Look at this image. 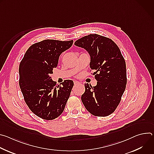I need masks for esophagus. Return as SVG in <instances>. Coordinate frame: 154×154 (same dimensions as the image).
<instances>
[{"instance_id": "34e87169", "label": "esophagus", "mask_w": 154, "mask_h": 154, "mask_svg": "<svg viewBox=\"0 0 154 154\" xmlns=\"http://www.w3.org/2000/svg\"><path fill=\"white\" fill-rule=\"evenodd\" d=\"M74 84L75 86H76V85H77L80 84V83L79 82H77V81H76V80H75V81H74Z\"/></svg>"}]
</instances>
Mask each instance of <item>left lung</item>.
Listing matches in <instances>:
<instances>
[{
    "label": "left lung",
    "mask_w": 154,
    "mask_h": 154,
    "mask_svg": "<svg viewBox=\"0 0 154 154\" xmlns=\"http://www.w3.org/2000/svg\"><path fill=\"white\" fill-rule=\"evenodd\" d=\"M74 45L90 55V68L97 85L85 84L82 101L86 109L96 116L111 115L119 105L127 84L125 60L116 44L108 38L90 34L77 40Z\"/></svg>",
    "instance_id": "8db88e82"
}]
</instances>
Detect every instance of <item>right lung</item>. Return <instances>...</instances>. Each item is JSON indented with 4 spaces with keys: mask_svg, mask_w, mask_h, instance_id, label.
Returning <instances> with one entry per match:
<instances>
[{
    "mask_svg": "<svg viewBox=\"0 0 154 154\" xmlns=\"http://www.w3.org/2000/svg\"><path fill=\"white\" fill-rule=\"evenodd\" d=\"M73 40L45 39L32 45L19 68V86L30 110L38 117L52 120L64 111L74 82L66 80L57 85L50 77L60 55L69 49Z\"/></svg>",
    "mask_w": 154,
    "mask_h": 154,
    "instance_id": "1",
    "label": "right lung"
}]
</instances>
